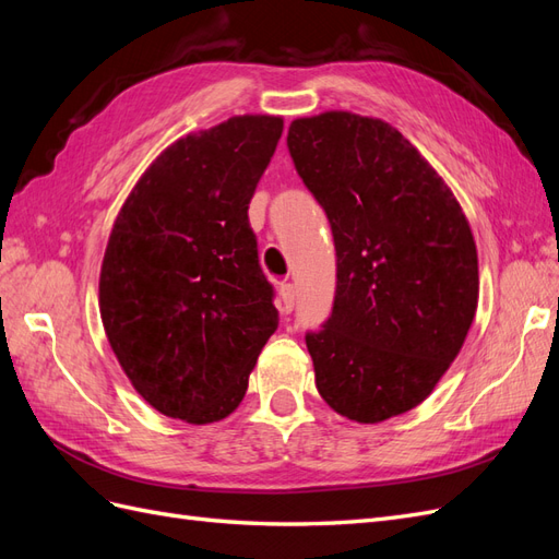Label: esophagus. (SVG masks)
Masks as SVG:
<instances>
[{
	"instance_id": "34e87169",
	"label": "esophagus",
	"mask_w": 559,
	"mask_h": 559,
	"mask_svg": "<svg viewBox=\"0 0 559 559\" xmlns=\"http://www.w3.org/2000/svg\"><path fill=\"white\" fill-rule=\"evenodd\" d=\"M296 302V286L292 282H284L280 286V310L282 312H292Z\"/></svg>"
}]
</instances>
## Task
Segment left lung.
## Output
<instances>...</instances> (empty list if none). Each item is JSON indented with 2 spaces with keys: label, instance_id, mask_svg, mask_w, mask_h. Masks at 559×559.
I'll list each match as a JSON object with an SVG mask.
<instances>
[{
  "label": "left lung",
  "instance_id": "1",
  "mask_svg": "<svg viewBox=\"0 0 559 559\" xmlns=\"http://www.w3.org/2000/svg\"><path fill=\"white\" fill-rule=\"evenodd\" d=\"M289 154L333 230L329 321L306 343L331 408L378 425L425 401L478 308L468 218L429 160L380 118L324 111L289 126Z\"/></svg>",
  "mask_w": 559,
  "mask_h": 559
}]
</instances>
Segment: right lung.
I'll return each instance as SVG.
<instances>
[{
	"label": "right lung",
	"instance_id": "obj_1",
	"mask_svg": "<svg viewBox=\"0 0 559 559\" xmlns=\"http://www.w3.org/2000/svg\"><path fill=\"white\" fill-rule=\"evenodd\" d=\"M282 116L189 132L146 167L118 212L99 270V317L151 408L189 425L228 417L277 329L249 200Z\"/></svg>",
	"mask_w": 559,
	"mask_h": 559
}]
</instances>
